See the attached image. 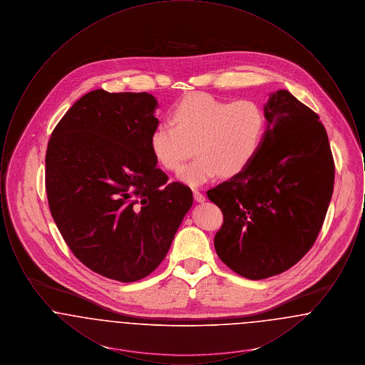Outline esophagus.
Listing matches in <instances>:
<instances>
[{"label":"esophagus","instance_id":"obj_1","mask_svg":"<svg viewBox=\"0 0 365 365\" xmlns=\"http://www.w3.org/2000/svg\"><path fill=\"white\" fill-rule=\"evenodd\" d=\"M192 195H194V200H195L197 202H204V201H205V195L198 190L192 191Z\"/></svg>","mask_w":365,"mask_h":365}]
</instances>
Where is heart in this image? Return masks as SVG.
<instances>
[{"label":"heart","instance_id":"1","mask_svg":"<svg viewBox=\"0 0 365 365\" xmlns=\"http://www.w3.org/2000/svg\"><path fill=\"white\" fill-rule=\"evenodd\" d=\"M173 122L157 124L150 149L168 171L180 170L178 178L200 186L217 178L240 174L255 160L265 133V113L253 100L230 101L208 93H194L173 109Z\"/></svg>","mask_w":365,"mask_h":365}]
</instances>
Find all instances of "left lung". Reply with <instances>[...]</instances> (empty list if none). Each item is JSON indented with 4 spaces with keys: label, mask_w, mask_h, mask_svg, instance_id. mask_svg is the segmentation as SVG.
Masks as SVG:
<instances>
[{
    "label": "left lung",
    "mask_w": 365,
    "mask_h": 365,
    "mask_svg": "<svg viewBox=\"0 0 365 365\" xmlns=\"http://www.w3.org/2000/svg\"><path fill=\"white\" fill-rule=\"evenodd\" d=\"M264 113L257 156L242 173L207 191L225 216L215 237L217 256L252 280L282 274L307 255L334 189L329 137L312 109L290 91L277 90Z\"/></svg>",
    "instance_id": "1"
}]
</instances>
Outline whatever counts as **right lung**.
Wrapping results in <instances>:
<instances>
[{
    "label": "right lung",
    "instance_id": "1",
    "mask_svg": "<svg viewBox=\"0 0 365 365\" xmlns=\"http://www.w3.org/2000/svg\"><path fill=\"white\" fill-rule=\"evenodd\" d=\"M157 108L149 93L90 91L46 150V194L64 241L87 268L124 283L156 269L192 205L190 187L157 168Z\"/></svg>",
    "mask_w": 365,
    "mask_h": 365
}]
</instances>
